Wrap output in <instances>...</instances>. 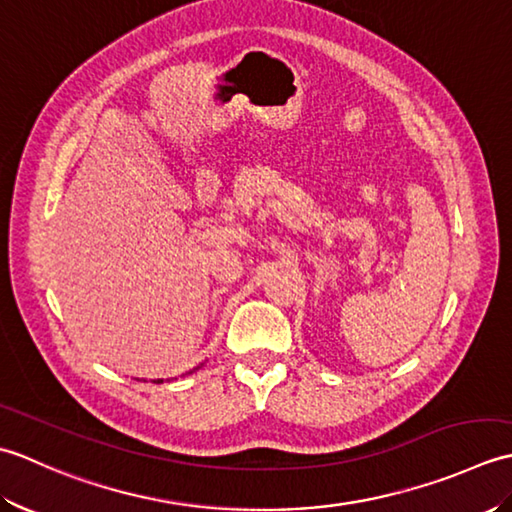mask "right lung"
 <instances>
[{
    "mask_svg": "<svg viewBox=\"0 0 512 512\" xmlns=\"http://www.w3.org/2000/svg\"><path fill=\"white\" fill-rule=\"evenodd\" d=\"M154 383H162V378H158V380H154Z\"/></svg>",
    "mask_w": 512,
    "mask_h": 512,
    "instance_id": "obj_1",
    "label": "right lung"
}]
</instances>
